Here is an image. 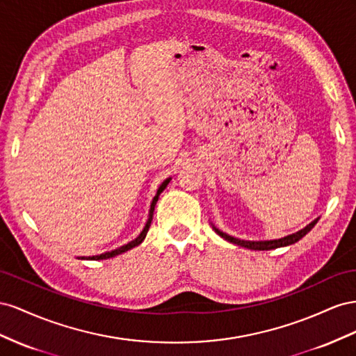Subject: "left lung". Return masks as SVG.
I'll return each mask as SVG.
<instances>
[{
    "instance_id": "obj_1",
    "label": "left lung",
    "mask_w": 356,
    "mask_h": 356,
    "mask_svg": "<svg viewBox=\"0 0 356 356\" xmlns=\"http://www.w3.org/2000/svg\"><path fill=\"white\" fill-rule=\"evenodd\" d=\"M318 220H313L312 223H309V225L306 228H302L301 231L296 232V234H291V236H286L283 238H279V240H268V241H248V240H238V238H234L231 237L228 234H225V232H222L219 229L215 228V231L218 232V234L222 237L228 240L229 243H234V245H238L241 248H248V249H252V250H270V249H276V248H282V246H289V245H293V243H297L300 238H302L304 236L307 234V232L316 225Z\"/></svg>"
}]
</instances>
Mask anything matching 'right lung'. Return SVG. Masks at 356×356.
<instances>
[{"mask_svg": "<svg viewBox=\"0 0 356 356\" xmlns=\"http://www.w3.org/2000/svg\"><path fill=\"white\" fill-rule=\"evenodd\" d=\"M168 184H170V179H167V180L162 181V185L159 186V189H158V192H156V195L154 197V201H152V204H150V210H149V219H147V222H146V227L143 228V231L140 232V236H138L136 240L129 241L128 245L122 246V248H119V249H115V250H111V252H106V253H101V255H97V257L82 258V259H94V261H97V259H108V258H113V257H116V255H120V253H124V252H127V250H129V249H133V248L138 246L140 243L145 240V237H146V234H147L149 227H150V222H152V218H154V210H155V206H156V201H158V198H159V194H161L162 191H164V189L167 188V185H168Z\"/></svg>", "mask_w": 356, "mask_h": 356, "instance_id": "obj_1", "label": "right lung"}]
</instances>
